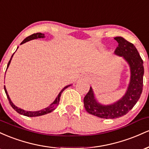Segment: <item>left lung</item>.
<instances>
[{"instance_id":"1","label":"left lung","mask_w":149,"mask_h":149,"mask_svg":"<svg viewBox=\"0 0 149 149\" xmlns=\"http://www.w3.org/2000/svg\"><path fill=\"white\" fill-rule=\"evenodd\" d=\"M114 39L118 43L114 54L123 58L129 65L130 79L126 92L122 98L107 105L100 104L97 100L93 90L90 87L84 97V107L87 112L101 118L113 119L127 114L139 100L143 90V62L137 49L124 38L117 36Z\"/></svg>"}]
</instances>
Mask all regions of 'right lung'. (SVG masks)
Masks as SVG:
<instances>
[{
	"label": "right lung",
	"instance_id": "add662e5",
	"mask_svg": "<svg viewBox=\"0 0 149 149\" xmlns=\"http://www.w3.org/2000/svg\"><path fill=\"white\" fill-rule=\"evenodd\" d=\"M43 38H45V34L41 33H33V34H32V35L29 36L26 38L23 41L21 42V45H22V44L25 43V42L29 41V40H33V39ZM17 49H18V47H17ZM16 51H15V52H16ZM15 53V52L13 53V55H12L11 58H10L9 62H8V66H7V69H8V68L9 67L10 64V61H11L12 58H13V55H14ZM6 71H7V70H6ZM71 85H66V86H65L64 88L61 90V92H59V95H57V97H56V99H55V100H54V102H53L49 106V107H46V108H45V109H41V110L36 111H25V110H24V109H20V108L16 107V106H15V104L13 103V102H12L11 100H10V98L9 95H8V92H7V90H6V86H5V85H4V90H5V92H6L7 97H8V100H9L10 104V105H11V107H13V109H14L18 113L21 114V115L25 116H28V117H36V116H42V115H45V114L49 113H51L52 111H54V109H56V107H57L58 104H59V100H60V97H61V93H62L63 91H64L65 89L67 88L68 87L71 86Z\"/></svg>",
	"mask_w": 149,
	"mask_h": 149
}]
</instances>
